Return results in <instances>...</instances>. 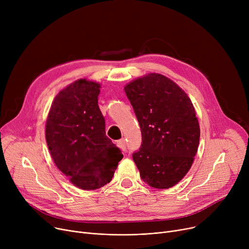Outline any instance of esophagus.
I'll list each match as a JSON object with an SVG mask.
<instances>
[{"label": "esophagus", "instance_id": "obj_1", "mask_svg": "<svg viewBox=\"0 0 249 249\" xmlns=\"http://www.w3.org/2000/svg\"><path fill=\"white\" fill-rule=\"evenodd\" d=\"M117 145H118V147L121 148V150L126 151V142H125V139L122 138L120 140H118L117 141Z\"/></svg>", "mask_w": 249, "mask_h": 249}]
</instances>
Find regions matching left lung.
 Listing matches in <instances>:
<instances>
[{
    "instance_id": "1",
    "label": "left lung",
    "mask_w": 249,
    "mask_h": 249,
    "mask_svg": "<svg viewBox=\"0 0 249 249\" xmlns=\"http://www.w3.org/2000/svg\"><path fill=\"white\" fill-rule=\"evenodd\" d=\"M124 89L141 130V146L132 154L140 177L152 188H172L189 172L199 146L200 126L192 101L159 73L137 78Z\"/></svg>"
}]
</instances>
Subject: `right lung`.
Listing matches in <instances>:
<instances>
[{
    "label": "right lung",
    "mask_w": 249,
    "mask_h": 249,
    "mask_svg": "<svg viewBox=\"0 0 249 249\" xmlns=\"http://www.w3.org/2000/svg\"><path fill=\"white\" fill-rule=\"evenodd\" d=\"M100 84L78 80L60 90L50 107L45 137L51 158L74 186L97 190L111 181L123 159L105 131Z\"/></svg>",
    "instance_id": "obj_1"
}]
</instances>
